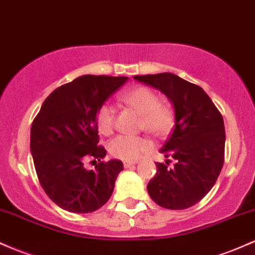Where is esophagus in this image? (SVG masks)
Returning <instances> with one entry per match:
<instances>
[{
	"label": "esophagus",
	"mask_w": 255,
	"mask_h": 255,
	"mask_svg": "<svg viewBox=\"0 0 255 255\" xmlns=\"http://www.w3.org/2000/svg\"><path fill=\"white\" fill-rule=\"evenodd\" d=\"M136 164H137V161H124V167L128 168V167H131V166H133Z\"/></svg>",
	"instance_id": "1"
}]
</instances>
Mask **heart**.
<instances>
[{"mask_svg":"<svg viewBox=\"0 0 255 255\" xmlns=\"http://www.w3.org/2000/svg\"><path fill=\"white\" fill-rule=\"evenodd\" d=\"M124 104L142 114V127L155 136H164L173 125L172 111L160 104V97L148 87H133L120 95ZM97 128L102 135H110L116 125V108L112 105L100 107L96 117ZM150 148V142L145 137L119 135L108 144V149L114 158L133 161Z\"/></svg>","mask_w":255,"mask_h":255,"instance_id":"heart-1","label":"heart"}]
</instances>
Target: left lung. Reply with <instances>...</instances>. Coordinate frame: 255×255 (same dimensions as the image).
Masks as SVG:
<instances>
[{"mask_svg":"<svg viewBox=\"0 0 255 255\" xmlns=\"http://www.w3.org/2000/svg\"><path fill=\"white\" fill-rule=\"evenodd\" d=\"M139 83L160 90L174 111V127L160 153L176 160L172 167L156 162V174L147 185L155 204L185 210L205 197L224 164L225 128L222 114L199 85L173 73L135 76Z\"/></svg>","mask_w":255,"mask_h":255,"instance_id":"1","label":"left lung"}]
</instances>
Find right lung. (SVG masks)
I'll return each mask as SVG.
<instances>
[{
  "mask_svg": "<svg viewBox=\"0 0 255 255\" xmlns=\"http://www.w3.org/2000/svg\"><path fill=\"white\" fill-rule=\"evenodd\" d=\"M128 77L85 74L55 89L43 102L31 127L30 149L39 183L51 201L73 213H90L110 200L120 160L101 161L96 117L100 107ZM89 159L99 161L87 170Z\"/></svg>",
  "mask_w": 255,
  "mask_h": 255,
  "instance_id": "1",
  "label": "right lung"
}]
</instances>
